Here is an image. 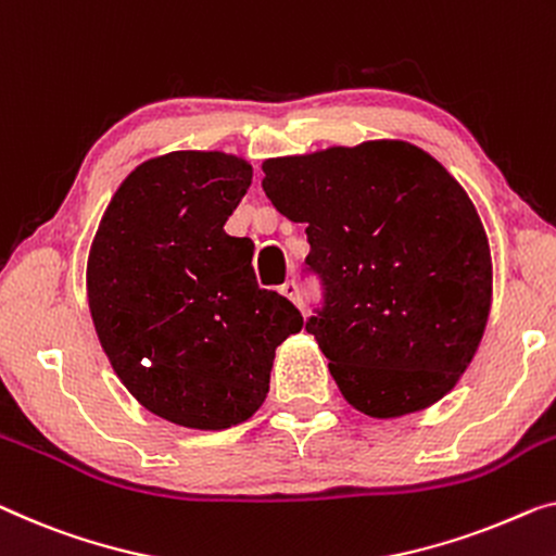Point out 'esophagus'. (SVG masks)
<instances>
[{
	"instance_id": "1",
	"label": "esophagus",
	"mask_w": 556,
	"mask_h": 556,
	"mask_svg": "<svg viewBox=\"0 0 556 556\" xmlns=\"http://www.w3.org/2000/svg\"><path fill=\"white\" fill-rule=\"evenodd\" d=\"M279 292L285 294L289 302H294V304H300V302H302V296H300V285H296L294 279H292V281H285V285L279 287Z\"/></svg>"
}]
</instances>
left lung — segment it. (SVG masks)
Here are the masks:
<instances>
[{
	"mask_svg": "<svg viewBox=\"0 0 556 556\" xmlns=\"http://www.w3.org/2000/svg\"><path fill=\"white\" fill-rule=\"evenodd\" d=\"M262 189L306 225L325 302L306 331L354 409L392 419L459 382L492 306V254L457 179L400 139L277 156Z\"/></svg>",
	"mask_w": 556,
	"mask_h": 556,
	"instance_id": "obj_1",
	"label": "left lung"
}]
</instances>
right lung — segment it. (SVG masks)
Wrapping results in <instances>:
<instances>
[{"label":"right lung","instance_id":"add662e5","mask_svg":"<svg viewBox=\"0 0 556 556\" xmlns=\"http://www.w3.org/2000/svg\"><path fill=\"white\" fill-rule=\"evenodd\" d=\"M250 185L242 156H154L114 192L89 250L99 344L131 396L172 425L217 432L250 419L275 350L304 325L256 285L252 239L225 231Z\"/></svg>","mask_w":556,"mask_h":556}]
</instances>
